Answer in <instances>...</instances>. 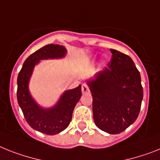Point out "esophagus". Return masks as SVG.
Masks as SVG:
<instances>
[{
    "label": "esophagus",
    "instance_id": "obj_1",
    "mask_svg": "<svg viewBox=\"0 0 160 160\" xmlns=\"http://www.w3.org/2000/svg\"><path fill=\"white\" fill-rule=\"evenodd\" d=\"M89 92L90 90L89 88H88V86L87 84H85V83L82 84V94H87Z\"/></svg>",
    "mask_w": 160,
    "mask_h": 160
}]
</instances>
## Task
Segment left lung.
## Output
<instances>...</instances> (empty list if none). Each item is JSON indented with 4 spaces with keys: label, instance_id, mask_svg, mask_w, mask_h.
<instances>
[{
    "label": "left lung",
    "instance_id": "obj_1",
    "mask_svg": "<svg viewBox=\"0 0 160 160\" xmlns=\"http://www.w3.org/2000/svg\"><path fill=\"white\" fill-rule=\"evenodd\" d=\"M108 66L87 81L92 92L93 118L97 128L118 134L138 117L143 89L141 75L128 55L110 49Z\"/></svg>",
    "mask_w": 160,
    "mask_h": 160
}]
</instances>
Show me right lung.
Wrapping results in <instances>:
<instances>
[{"label": "right lung", "instance_id": "1", "mask_svg": "<svg viewBox=\"0 0 160 160\" xmlns=\"http://www.w3.org/2000/svg\"><path fill=\"white\" fill-rule=\"evenodd\" d=\"M67 53L63 46L50 44L35 51L26 59L17 78V100L24 118L32 128L47 135H55L67 128L75 105L82 96V87L67 90L51 108H43L32 98L28 84L32 71L40 60L61 59Z\"/></svg>", "mask_w": 160, "mask_h": 160}]
</instances>
